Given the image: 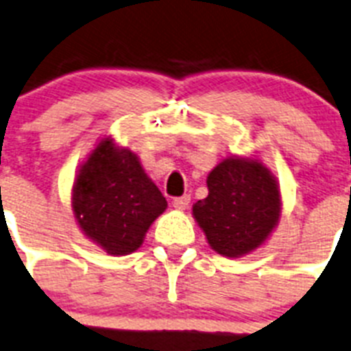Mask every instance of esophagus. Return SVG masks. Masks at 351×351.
<instances>
[{
	"label": "esophagus",
	"instance_id": "34e87169",
	"mask_svg": "<svg viewBox=\"0 0 351 351\" xmlns=\"http://www.w3.org/2000/svg\"><path fill=\"white\" fill-rule=\"evenodd\" d=\"M191 203V196L189 194H184V196H178V198L173 199V207L178 208V210H185V208L189 207Z\"/></svg>",
	"mask_w": 351,
	"mask_h": 351
}]
</instances>
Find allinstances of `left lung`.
Wrapping results in <instances>:
<instances>
[{"label":"left lung","instance_id":"left-lung-1","mask_svg":"<svg viewBox=\"0 0 351 351\" xmlns=\"http://www.w3.org/2000/svg\"><path fill=\"white\" fill-rule=\"evenodd\" d=\"M208 196L193 214L208 244L225 257L258 248L280 216V193L261 162L226 158L210 171Z\"/></svg>","mask_w":351,"mask_h":351}]
</instances>
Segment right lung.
<instances>
[{
    "instance_id": "obj_1",
    "label": "right lung",
    "mask_w": 351,
    "mask_h": 351,
    "mask_svg": "<svg viewBox=\"0 0 351 351\" xmlns=\"http://www.w3.org/2000/svg\"><path fill=\"white\" fill-rule=\"evenodd\" d=\"M167 202L130 149L101 141L73 187V210L82 230L110 255L139 248Z\"/></svg>"
}]
</instances>
